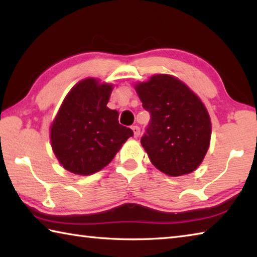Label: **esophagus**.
<instances>
[{
	"instance_id": "obj_1",
	"label": "esophagus",
	"mask_w": 257,
	"mask_h": 257,
	"mask_svg": "<svg viewBox=\"0 0 257 257\" xmlns=\"http://www.w3.org/2000/svg\"><path fill=\"white\" fill-rule=\"evenodd\" d=\"M132 129H133V132H134V136L135 137H138L139 134H141V128H139L138 125H133Z\"/></svg>"
}]
</instances>
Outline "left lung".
<instances>
[{
  "instance_id": "8db88e82",
  "label": "left lung",
  "mask_w": 257,
  "mask_h": 257,
  "mask_svg": "<svg viewBox=\"0 0 257 257\" xmlns=\"http://www.w3.org/2000/svg\"><path fill=\"white\" fill-rule=\"evenodd\" d=\"M150 123L141 138L156 169L171 177L193 172L208 150L211 120L204 104L184 82L155 75L136 85Z\"/></svg>"
}]
</instances>
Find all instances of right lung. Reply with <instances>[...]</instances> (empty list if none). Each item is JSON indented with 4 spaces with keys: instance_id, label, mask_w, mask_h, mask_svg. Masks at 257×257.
<instances>
[{
    "instance_id": "right-lung-1",
    "label": "right lung",
    "mask_w": 257,
    "mask_h": 257,
    "mask_svg": "<svg viewBox=\"0 0 257 257\" xmlns=\"http://www.w3.org/2000/svg\"><path fill=\"white\" fill-rule=\"evenodd\" d=\"M112 86L93 78L73 87L51 127L54 154L64 169L88 176L111 162L133 130L120 124L119 113L106 106Z\"/></svg>"
}]
</instances>
